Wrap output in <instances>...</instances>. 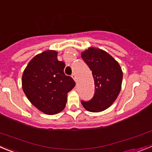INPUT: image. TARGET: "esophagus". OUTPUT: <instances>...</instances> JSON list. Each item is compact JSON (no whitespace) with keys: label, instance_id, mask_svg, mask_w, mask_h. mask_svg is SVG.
Wrapping results in <instances>:
<instances>
[{"label":"esophagus","instance_id":"34e87169","mask_svg":"<svg viewBox=\"0 0 152 152\" xmlns=\"http://www.w3.org/2000/svg\"><path fill=\"white\" fill-rule=\"evenodd\" d=\"M72 77L74 79V80H75V81H76V80H77V78H76V75H75V73L72 74Z\"/></svg>","mask_w":152,"mask_h":152}]
</instances>
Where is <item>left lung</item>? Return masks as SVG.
I'll use <instances>...</instances> for the list:
<instances>
[{"mask_svg":"<svg viewBox=\"0 0 152 152\" xmlns=\"http://www.w3.org/2000/svg\"><path fill=\"white\" fill-rule=\"evenodd\" d=\"M94 79L95 92L90 101H81L90 112L97 113L110 107L119 96L122 88L123 71L117 61L103 49L90 47L81 52Z\"/></svg>","mask_w":152,"mask_h":152,"instance_id":"8db88e82","label":"left lung"}]
</instances>
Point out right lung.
<instances>
[{
  "mask_svg": "<svg viewBox=\"0 0 152 152\" xmlns=\"http://www.w3.org/2000/svg\"><path fill=\"white\" fill-rule=\"evenodd\" d=\"M58 52L46 50L28 63L22 75V88L28 100L48 115L62 111L68 93L75 86L72 77L64 73L65 64L58 60Z\"/></svg>",
  "mask_w": 152,
  "mask_h": 152,
  "instance_id": "1",
  "label": "right lung"
}]
</instances>
